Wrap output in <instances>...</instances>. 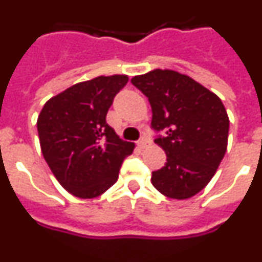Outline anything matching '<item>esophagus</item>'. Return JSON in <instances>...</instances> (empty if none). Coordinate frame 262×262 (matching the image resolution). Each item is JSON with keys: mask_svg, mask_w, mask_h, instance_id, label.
Returning a JSON list of instances; mask_svg holds the SVG:
<instances>
[{"mask_svg": "<svg viewBox=\"0 0 262 262\" xmlns=\"http://www.w3.org/2000/svg\"><path fill=\"white\" fill-rule=\"evenodd\" d=\"M138 145L142 148V149H144V148H147V147H149V145H151V140H149V139H147V138H143L142 140H139Z\"/></svg>", "mask_w": 262, "mask_h": 262, "instance_id": "34e87169", "label": "esophagus"}]
</instances>
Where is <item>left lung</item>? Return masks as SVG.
<instances>
[{
    "instance_id": "left-lung-1",
    "label": "left lung",
    "mask_w": 262,
    "mask_h": 262,
    "mask_svg": "<svg viewBox=\"0 0 262 262\" xmlns=\"http://www.w3.org/2000/svg\"><path fill=\"white\" fill-rule=\"evenodd\" d=\"M131 82L152 108L155 140L166 154L165 166L152 172V185L165 196L187 200L211 181L228 143L230 119L221 98L191 77L154 69Z\"/></svg>"
}]
</instances>
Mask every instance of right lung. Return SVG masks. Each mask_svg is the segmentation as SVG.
<instances>
[{"mask_svg":"<svg viewBox=\"0 0 262 262\" xmlns=\"http://www.w3.org/2000/svg\"><path fill=\"white\" fill-rule=\"evenodd\" d=\"M128 76H99L52 97L38 117L40 149L48 166L72 195L89 200L117 182L135 144L120 140L106 123L115 94Z\"/></svg>","mask_w":262,"mask_h":262,"instance_id":"1","label":"right lung"}]
</instances>
